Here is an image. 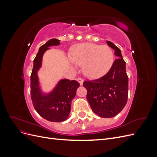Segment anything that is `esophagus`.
Segmentation results:
<instances>
[{
    "instance_id": "34e87169",
    "label": "esophagus",
    "mask_w": 157,
    "mask_h": 157,
    "mask_svg": "<svg viewBox=\"0 0 157 157\" xmlns=\"http://www.w3.org/2000/svg\"><path fill=\"white\" fill-rule=\"evenodd\" d=\"M77 81L79 82L80 86H82V85L83 84L84 80L82 78H77Z\"/></svg>"
}]
</instances>
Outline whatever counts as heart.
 <instances>
[{
  "instance_id": "obj_1",
  "label": "heart",
  "mask_w": 157,
  "mask_h": 157,
  "mask_svg": "<svg viewBox=\"0 0 157 157\" xmlns=\"http://www.w3.org/2000/svg\"><path fill=\"white\" fill-rule=\"evenodd\" d=\"M69 59L74 67L77 65L82 66L86 77L97 79L105 75L111 69L115 54L111 48L107 45L86 42L76 46Z\"/></svg>"
}]
</instances>
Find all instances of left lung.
<instances>
[{"mask_svg": "<svg viewBox=\"0 0 157 157\" xmlns=\"http://www.w3.org/2000/svg\"><path fill=\"white\" fill-rule=\"evenodd\" d=\"M107 43L118 56L111 69L103 77L96 80H85L86 98L92 111L103 118H111L119 113L126 105L128 95V77L126 62L121 50L111 41Z\"/></svg>", "mask_w": 157, "mask_h": 157, "instance_id": "8db88e82", "label": "left lung"}]
</instances>
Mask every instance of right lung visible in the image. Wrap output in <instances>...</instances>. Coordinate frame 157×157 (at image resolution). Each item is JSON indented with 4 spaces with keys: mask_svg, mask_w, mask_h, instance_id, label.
I'll use <instances>...</instances> for the list:
<instances>
[{
    "mask_svg": "<svg viewBox=\"0 0 157 157\" xmlns=\"http://www.w3.org/2000/svg\"><path fill=\"white\" fill-rule=\"evenodd\" d=\"M60 40L52 39L41 46L33 61L31 75V96L36 111L44 119L50 122L67 120L71 111V101L75 97L80 84L76 80L61 79L48 93L42 92L40 87L38 71L42 66V56L52 46H58Z\"/></svg>",
    "mask_w": 157,
    "mask_h": 157,
    "instance_id": "obj_1",
    "label": "right lung"
}]
</instances>
